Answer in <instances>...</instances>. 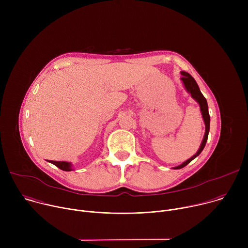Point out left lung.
I'll list each match as a JSON object with an SVG mask.
<instances>
[{
	"instance_id": "1",
	"label": "left lung",
	"mask_w": 248,
	"mask_h": 248,
	"mask_svg": "<svg viewBox=\"0 0 248 248\" xmlns=\"http://www.w3.org/2000/svg\"><path fill=\"white\" fill-rule=\"evenodd\" d=\"M182 80L186 88V90L191 94V97L196 100L200 106V110H201V113H202V117H203V120H204V123H205V125H206V129H205V135H204V138H203V141L202 143L200 145V148L198 149L197 153L192 156L190 159H188L187 161H186L185 163H183L182 165L175 167L174 169H182L184 167H186L187 164H189L194 158H196L201 152L202 150L204 149L205 145H206V142H207V139H208V134H209V130H210V116H209V112H208V104H207V101H206V98L203 96V94L201 93L195 79L188 74V73H186V72H182Z\"/></svg>"
}]
</instances>
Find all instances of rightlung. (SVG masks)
<instances>
[{
  "label": "right lung",
  "instance_id": "add662e5",
  "mask_svg": "<svg viewBox=\"0 0 248 248\" xmlns=\"http://www.w3.org/2000/svg\"><path fill=\"white\" fill-rule=\"evenodd\" d=\"M50 163H52L53 165L57 166L59 169L62 170H65V171H69V170H73V168H72V164L70 163H67V162H61V161H50Z\"/></svg>",
  "mask_w": 248,
  "mask_h": 248
}]
</instances>
